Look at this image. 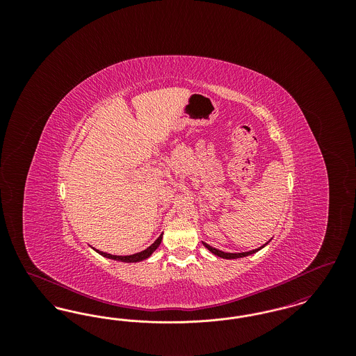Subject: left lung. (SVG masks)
<instances>
[{
  "label": "left lung",
  "instance_id": "1",
  "mask_svg": "<svg viewBox=\"0 0 356 356\" xmlns=\"http://www.w3.org/2000/svg\"><path fill=\"white\" fill-rule=\"evenodd\" d=\"M204 247L205 248H208L211 252L213 254H216V256H219V257H222V259H238V257H245V256H250V254H254V252H257V251H260L261 248H264L267 244H268V241L264 244V245H261L260 248H256V250H252V251H248V252H240V254H231V252H222L220 250H216V248H213V247H211V245H208L207 243H204Z\"/></svg>",
  "mask_w": 356,
  "mask_h": 356
}]
</instances>
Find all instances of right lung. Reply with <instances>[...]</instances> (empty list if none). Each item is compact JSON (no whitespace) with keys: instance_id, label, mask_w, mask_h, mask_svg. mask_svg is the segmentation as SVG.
I'll list each match as a JSON object with an SVG mask.
<instances>
[{"instance_id":"add662e5","label":"right lung","mask_w":356,"mask_h":356,"mask_svg":"<svg viewBox=\"0 0 356 356\" xmlns=\"http://www.w3.org/2000/svg\"><path fill=\"white\" fill-rule=\"evenodd\" d=\"M161 238H163V234L157 237L156 241L153 243L152 245H149L147 250H144V251H141V252H137V254H128V256H118V254H106V252H102V251H99V250H95V251H96L97 254L104 256V257H108V259H112V260L124 261V263H137V261H141V260L149 257V256L157 250V247L160 245Z\"/></svg>"}]
</instances>
